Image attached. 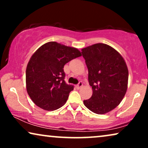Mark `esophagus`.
<instances>
[{
	"mask_svg": "<svg viewBox=\"0 0 148 148\" xmlns=\"http://www.w3.org/2000/svg\"><path fill=\"white\" fill-rule=\"evenodd\" d=\"M82 86H83V83L82 82H79V84L76 86V88L77 89H80Z\"/></svg>",
	"mask_w": 148,
	"mask_h": 148,
	"instance_id": "obj_1",
	"label": "esophagus"
}]
</instances>
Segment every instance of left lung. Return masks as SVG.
Wrapping results in <instances>:
<instances>
[{"label": "left lung", "mask_w": 148, "mask_h": 148, "mask_svg": "<svg viewBox=\"0 0 148 148\" xmlns=\"http://www.w3.org/2000/svg\"><path fill=\"white\" fill-rule=\"evenodd\" d=\"M88 69L93 94L84 104L89 110L103 114L114 109L124 98L129 71L124 58L114 48L98 43L82 49Z\"/></svg>", "instance_id": "8db88e82"}]
</instances>
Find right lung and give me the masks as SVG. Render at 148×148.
<instances>
[{"instance_id":"right-lung-1","label":"right lung","mask_w":148,"mask_h":148,"mask_svg":"<svg viewBox=\"0 0 148 148\" xmlns=\"http://www.w3.org/2000/svg\"><path fill=\"white\" fill-rule=\"evenodd\" d=\"M82 56L75 48L56 42L43 44L33 54L26 68L27 94L45 110H55L65 104L74 86L66 84L64 65Z\"/></svg>"}]
</instances>
